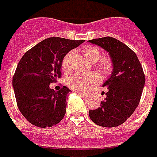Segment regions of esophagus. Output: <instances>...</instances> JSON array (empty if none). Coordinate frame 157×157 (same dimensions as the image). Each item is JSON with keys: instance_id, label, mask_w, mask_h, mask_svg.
I'll return each mask as SVG.
<instances>
[{"instance_id": "obj_1", "label": "esophagus", "mask_w": 157, "mask_h": 157, "mask_svg": "<svg viewBox=\"0 0 157 157\" xmlns=\"http://www.w3.org/2000/svg\"><path fill=\"white\" fill-rule=\"evenodd\" d=\"M76 93L77 94H79V95L82 96V97H86V94L81 93V92H78V91H76Z\"/></svg>"}]
</instances>
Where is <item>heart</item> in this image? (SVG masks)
<instances>
[{"instance_id": "obj_1", "label": "heart", "mask_w": 157, "mask_h": 157, "mask_svg": "<svg viewBox=\"0 0 157 157\" xmlns=\"http://www.w3.org/2000/svg\"><path fill=\"white\" fill-rule=\"evenodd\" d=\"M84 55L92 62L98 61L101 56L99 48L90 45L83 49ZM72 53L70 52L65 55L62 61V69L64 72L71 71L70 58ZM98 67L104 73H108L112 70V61L108 57H103L98 62ZM100 81V76L96 72L90 73H78L71 76L69 80V86L72 90L78 92H86L90 89L93 88L96 84Z\"/></svg>"}]
</instances>
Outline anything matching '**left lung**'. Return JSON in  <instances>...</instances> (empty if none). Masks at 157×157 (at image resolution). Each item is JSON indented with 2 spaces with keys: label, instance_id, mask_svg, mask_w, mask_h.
I'll use <instances>...</instances> for the list:
<instances>
[{
  "label": "left lung",
  "instance_id": "left-lung-1",
  "mask_svg": "<svg viewBox=\"0 0 157 157\" xmlns=\"http://www.w3.org/2000/svg\"><path fill=\"white\" fill-rule=\"evenodd\" d=\"M89 42L103 48L112 61V74L103 87L108 89L100 107L89 116L99 126L116 127L123 124L138 107L145 84V76L136 54L113 37L98 38Z\"/></svg>",
  "mask_w": 157,
  "mask_h": 157
}]
</instances>
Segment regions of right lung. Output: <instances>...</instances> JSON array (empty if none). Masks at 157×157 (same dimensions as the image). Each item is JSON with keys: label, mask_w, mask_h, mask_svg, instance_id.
<instances>
[{"label": "right lung", "mask_w": 157, "mask_h": 157, "mask_svg": "<svg viewBox=\"0 0 157 157\" xmlns=\"http://www.w3.org/2000/svg\"><path fill=\"white\" fill-rule=\"evenodd\" d=\"M84 41L47 38L22 57L13 76V87L18 109L31 124L51 127L64 117L67 96L71 90L63 86L55 91L50 84L61 77L65 55Z\"/></svg>", "instance_id": "obj_1"}]
</instances>
